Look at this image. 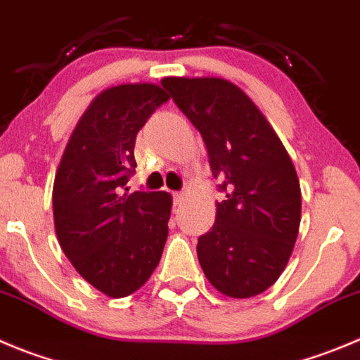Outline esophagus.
Instances as JSON below:
<instances>
[{"label":"esophagus","instance_id":"34e87169","mask_svg":"<svg viewBox=\"0 0 360 360\" xmlns=\"http://www.w3.org/2000/svg\"><path fill=\"white\" fill-rule=\"evenodd\" d=\"M184 198H186V194H184V193H173V200H174V203H176V205L182 203Z\"/></svg>","mask_w":360,"mask_h":360}]
</instances>
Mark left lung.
Returning a JSON list of instances; mask_svg holds the SVG:
<instances>
[{"label": "left lung", "instance_id": "1", "mask_svg": "<svg viewBox=\"0 0 360 360\" xmlns=\"http://www.w3.org/2000/svg\"><path fill=\"white\" fill-rule=\"evenodd\" d=\"M174 104L200 131L226 200L198 238V259L217 292L259 295L279 279L300 226V184L274 127L242 88L222 77H164Z\"/></svg>", "mask_w": 360, "mask_h": 360}]
</instances>
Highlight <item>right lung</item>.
Returning <instances> with one entry per match:
<instances>
[{"instance_id": "right-lung-1", "label": "right lung", "mask_w": 360, "mask_h": 360, "mask_svg": "<svg viewBox=\"0 0 360 360\" xmlns=\"http://www.w3.org/2000/svg\"><path fill=\"white\" fill-rule=\"evenodd\" d=\"M167 98L153 83L105 88L72 131L54 176L58 242L77 274L111 299L141 288L166 244L171 194L125 186L136 167V136Z\"/></svg>"}]
</instances>
